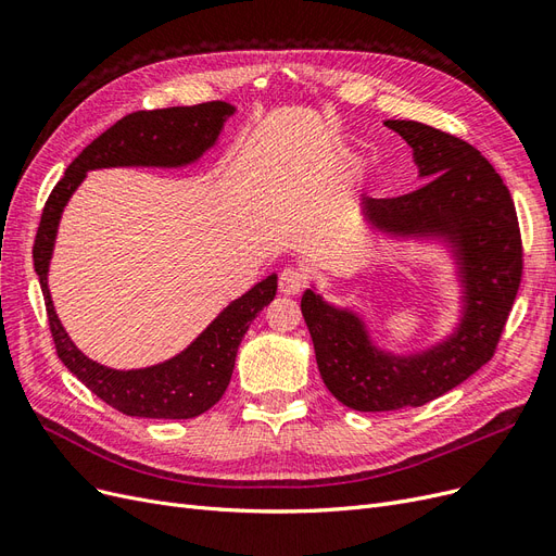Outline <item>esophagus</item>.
I'll list each match as a JSON object with an SVG mask.
<instances>
[{"instance_id": "34e87169", "label": "esophagus", "mask_w": 556, "mask_h": 556, "mask_svg": "<svg viewBox=\"0 0 556 556\" xmlns=\"http://www.w3.org/2000/svg\"><path fill=\"white\" fill-rule=\"evenodd\" d=\"M306 282L308 280H306L304 271H299V268H294V266H288V268H282V271H280L278 290L282 294H299V292H304Z\"/></svg>"}]
</instances>
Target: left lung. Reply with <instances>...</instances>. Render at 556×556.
Masks as SVG:
<instances>
[{"label": "left lung", "mask_w": 556, "mask_h": 556, "mask_svg": "<svg viewBox=\"0 0 556 556\" xmlns=\"http://www.w3.org/2000/svg\"><path fill=\"white\" fill-rule=\"evenodd\" d=\"M413 148L422 188L364 197L366 220L394 237H441L459 264L464 311L457 329L415 355L380 350L352 311L306 290L301 313L319 376L343 406L362 413L417 408L443 396L494 357L521 282V237L510 190L478 150L447 131L384 121Z\"/></svg>", "instance_id": "obj_1"}]
</instances>
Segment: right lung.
<instances>
[{
	"instance_id": "right-lung-1",
	"label": "right lung",
	"mask_w": 556,
	"mask_h": 556,
	"mask_svg": "<svg viewBox=\"0 0 556 556\" xmlns=\"http://www.w3.org/2000/svg\"><path fill=\"white\" fill-rule=\"evenodd\" d=\"M237 111L227 102L137 111L125 115L83 150L50 192L35 239V271L46 299L50 333L58 357L109 406L131 417L190 419L223 399L243 336L257 313L276 296L278 276H268L217 315L180 355L134 371L102 366L74 345L55 313L48 290V266L66 201L88 172L106 166H185L197 162L217 141L227 117Z\"/></svg>"
}]
</instances>
